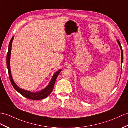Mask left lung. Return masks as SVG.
Wrapping results in <instances>:
<instances>
[{"label":"left lung","mask_w":128,"mask_h":128,"mask_svg":"<svg viewBox=\"0 0 128 128\" xmlns=\"http://www.w3.org/2000/svg\"><path fill=\"white\" fill-rule=\"evenodd\" d=\"M117 41L118 44H119V46H120V50H121V57H122L121 62H122V64L123 63V50H122V46H121V44H120V40H118V39H117Z\"/></svg>","instance_id":"1"}]
</instances>
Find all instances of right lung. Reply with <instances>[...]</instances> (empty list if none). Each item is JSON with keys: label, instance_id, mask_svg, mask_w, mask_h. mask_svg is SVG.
I'll return each instance as SVG.
<instances>
[{"label": "right lung", "instance_id": "right-lung-1", "mask_svg": "<svg viewBox=\"0 0 128 128\" xmlns=\"http://www.w3.org/2000/svg\"><path fill=\"white\" fill-rule=\"evenodd\" d=\"M14 38V36L12 37V38L10 40V42L9 43L8 50V52L7 54V58H6V63H7V67L8 69V75H9V77H10V79L12 86H13L14 88L18 92H19L20 94H22L23 96H24V97H26L28 99H32V100H41V99H45L52 92V90H53L55 81L56 80L59 73L61 72L62 70H58L53 75V76H52L50 82L49 84V85L47 86V87H46V88L42 90L41 91H40L39 92H32L31 91H26V90L22 89L21 88H20V87H18L16 85V84L14 82L13 78H12V74H11V68H10V58H11V49H12V41H13Z\"/></svg>", "mask_w": 128, "mask_h": 128}]
</instances>
